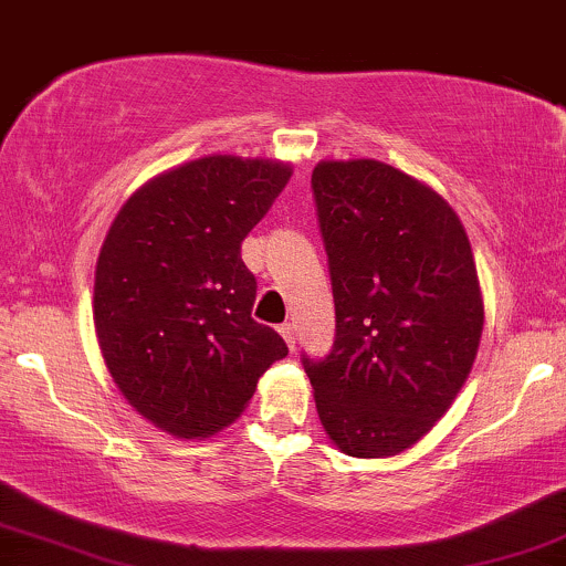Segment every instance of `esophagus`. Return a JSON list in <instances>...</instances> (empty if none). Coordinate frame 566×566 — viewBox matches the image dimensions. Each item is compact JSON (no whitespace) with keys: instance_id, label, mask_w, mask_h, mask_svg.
<instances>
[{"instance_id":"esophagus-1","label":"esophagus","mask_w":566,"mask_h":566,"mask_svg":"<svg viewBox=\"0 0 566 566\" xmlns=\"http://www.w3.org/2000/svg\"><path fill=\"white\" fill-rule=\"evenodd\" d=\"M279 335L284 337V343H287L290 350L295 348V340H297V335H295V327H292V324H282V327H279Z\"/></svg>"}]
</instances>
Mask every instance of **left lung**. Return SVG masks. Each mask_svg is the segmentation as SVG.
<instances>
[{"mask_svg": "<svg viewBox=\"0 0 566 566\" xmlns=\"http://www.w3.org/2000/svg\"><path fill=\"white\" fill-rule=\"evenodd\" d=\"M335 295V346L305 375L327 437L394 458L444 418L469 380L484 297L469 233L437 188L378 159L311 175Z\"/></svg>", "mask_w": 566, "mask_h": 566, "instance_id": "1", "label": "left lung"}]
</instances>
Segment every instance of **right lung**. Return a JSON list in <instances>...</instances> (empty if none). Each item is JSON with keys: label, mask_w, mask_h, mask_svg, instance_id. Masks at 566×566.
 Listing matches in <instances>:
<instances>
[{"label": "right lung", "mask_w": 566, "mask_h": 566, "mask_svg": "<svg viewBox=\"0 0 566 566\" xmlns=\"http://www.w3.org/2000/svg\"><path fill=\"white\" fill-rule=\"evenodd\" d=\"M292 165L210 154L154 175L119 207L95 263L93 322L127 405L175 439L231 426L287 346L252 319L244 237Z\"/></svg>", "instance_id": "obj_1"}]
</instances>
